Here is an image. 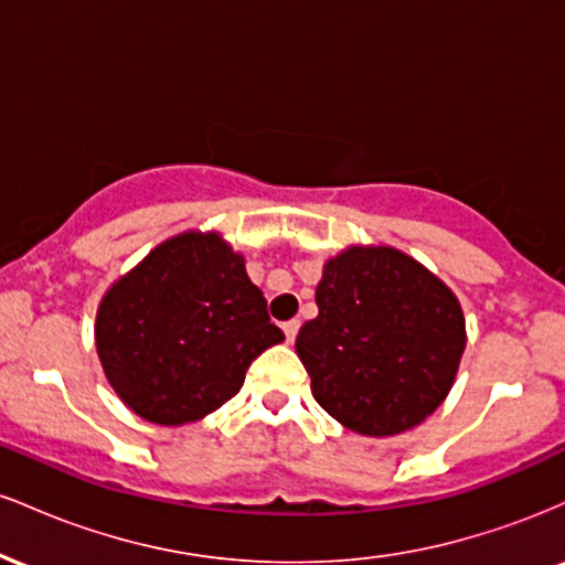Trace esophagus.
Segmentation results:
<instances>
[{"label":"esophagus","mask_w":565,"mask_h":565,"mask_svg":"<svg viewBox=\"0 0 565 565\" xmlns=\"http://www.w3.org/2000/svg\"><path fill=\"white\" fill-rule=\"evenodd\" d=\"M297 332H300V321H297V319H291V321L284 323V334H287V342H295Z\"/></svg>","instance_id":"34e87169"}]
</instances>
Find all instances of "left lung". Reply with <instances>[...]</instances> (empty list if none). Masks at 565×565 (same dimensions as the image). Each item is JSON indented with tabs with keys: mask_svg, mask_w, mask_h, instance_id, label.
Returning a JSON list of instances; mask_svg holds the SVG:
<instances>
[{
	"mask_svg": "<svg viewBox=\"0 0 565 565\" xmlns=\"http://www.w3.org/2000/svg\"><path fill=\"white\" fill-rule=\"evenodd\" d=\"M316 305L295 348L337 423L395 436L436 412L465 350L462 308L444 281L391 246H353L323 265Z\"/></svg>",
	"mask_w": 565,
	"mask_h": 565,
	"instance_id": "left-lung-1",
	"label": "left lung"
}]
</instances>
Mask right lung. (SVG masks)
Masks as SVG:
<instances>
[{"instance_id":"obj_1","label":"right lung","mask_w":565,"mask_h":565,"mask_svg":"<svg viewBox=\"0 0 565 565\" xmlns=\"http://www.w3.org/2000/svg\"><path fill=\"white\" fill-rule=\"evenodd\" d=\"M281 340L244 257L217 233L157 246L108 289L95 323L108 382L157 425L215 412L242 391L252 361Z\"/></svg>"}]
</instances>
